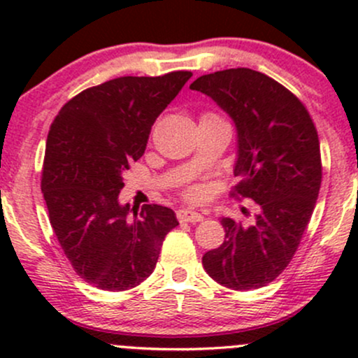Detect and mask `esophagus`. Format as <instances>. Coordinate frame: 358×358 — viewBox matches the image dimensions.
Instances as JSON below:
<instances>
[{
    "label": "esophagus",
    "instance_id": "1",
    "mask_svg": "<svg viewBox=\"0 0 358 358\" xmlns=\"http://www.w3.org/2000/svg\"><path fill=\"white\" fill-rule=\"evenodd\" d=\"M176 217H178L180 222H190V224H195V222L203 220L202 213L190 210V208H182V210L176 212Z\"/></svg>",
    "mask_w": 358,
    "mask_h": 358
}]
</instances>
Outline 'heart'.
<instances>
[{
	"label": "heart",
	"mask_w": 358,
	"mask_h": 358,
	"mask_svg": "<svg viewBox=\"0 0 358 358\" xmlns=\"http://www.w3.org/2000/svg\"><path fill=\"white\" fill-rule=\"evenodd\" d=\"M205 116H210V114H205ZM203 117V116H202Z\"/></svg>",
	"instance_id": "b5f03b06"
}]
</instances>
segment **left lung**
<instances>
[{"instance_id": "obj_1", "label": "left lung", "mask_w": 358, "mask_h": 358, "mask_svg": "<svg viewBox=\"0 0 358 358\" xmlns=\"http://www.w3.org/2000/svg\"><path fill=\"white\" fill-rule=\"evenodd\" d=\"M212 97L237 129L234 193L259 205L248 227L222 217L225 241L203 254L207 274L231 289L274 281L296 252L322 185L316 127L303 102L252 69H229L190 85Z\"/></svg>"}]
</instances>
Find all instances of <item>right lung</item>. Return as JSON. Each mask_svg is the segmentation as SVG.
I'll use <instances>...</instances> for the list:
<instances>
[{
  "label": "right lung",
  "instance_id": "right-lung-1",
  "mask_svg": "<svg viewBox=\"0 0 358 358\" xmlns=\"http://www.w3.org/2000/svg\"><path fill=\"white\" fill-rule=\"evenodd\" d=\"M190 77H117L82 90L53 119L42 171L48 219L73 271L99 289L145 281L178 225L171 208L131 210L119 203V192L122 171L141 158L156 117Z\"/></svg>",
  "mask_w": 358,
  "mask_h": 358
}]
</instances>
